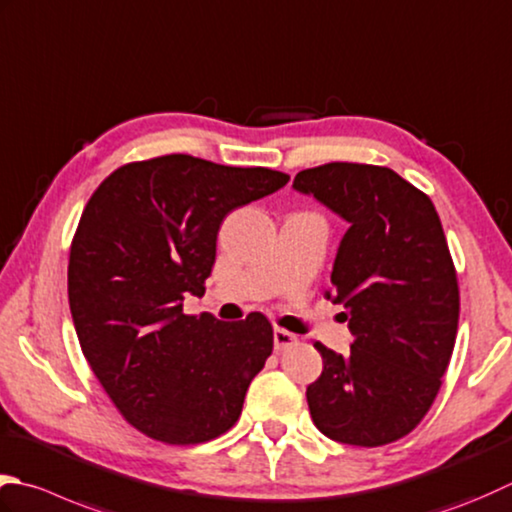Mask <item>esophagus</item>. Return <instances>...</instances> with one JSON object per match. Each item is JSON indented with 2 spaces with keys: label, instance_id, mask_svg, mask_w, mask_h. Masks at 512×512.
<instances>
[{
  "label": "esophagus",
  "instance_id": "34e87169",
  "mask_svg": "<svg viewBox=\"0 0 512 512\" xmlns=\"http://www.w3.org/2000/svg\"><path fill=\"white\" fill-rule=\"evenodd\" d=\"M273 342H275V350H286V348L297 344V337L293 333H288L286 328H275Z\"/></svg>",
  "mask_w": 512,
  "mask_h": 512
}]
</instances>
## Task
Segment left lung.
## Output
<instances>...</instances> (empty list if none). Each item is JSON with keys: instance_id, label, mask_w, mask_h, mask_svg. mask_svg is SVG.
<instances>
[{"instance_id": "1", "label": "left lung", "mask_w": 512, "mask_h": 512, "mask_svg": "<svg viewBox=\"0 0 512 512\" xmlns=\"http://www.w3.org/2000/svg\"><path fill=\"white\" fill-rule=\"evenodd\" d=\"M293 188L348 224L326 297L342 304L350 355L324 359L306 388L315 426L335 442L375 448L408 435L435 402L453 355L459 288L433 202L395 170L333 162Z\"/></svg>"}]
</instances>
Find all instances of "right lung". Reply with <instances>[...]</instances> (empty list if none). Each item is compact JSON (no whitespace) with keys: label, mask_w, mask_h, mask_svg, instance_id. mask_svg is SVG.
<instances>
[{"label":"right lung","mask_w":512,"mask_h":512,"mask_svg":"<svg viewBox=\"0 0 512 512\" xmlns=\"http://www.w3.org/2000/svg\"><path fill=\"white\" fill-rule=\"evenodd\" d=\"M288 179L164 155L117 168L88 199L70 246V315L99 384L144 435L202 444L237 422L273 326L262 313L184 315V299L204 295L230 210Z\"/></svg>","instance_id":"1"}]
</instances>
